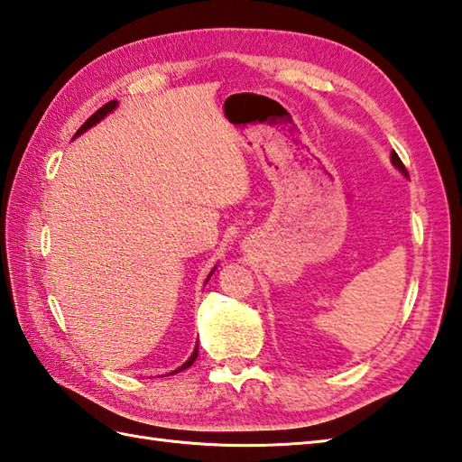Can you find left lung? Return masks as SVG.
<instances>
[{"mask_svg": "<svg viewBox=\"0 0 462 462\" xmlns=\"http://www.w3.org/2000/svg\"><path fill=\"white\" fill-rule=\"evenodd\" d=\"M391 162H393V164L397 166V169H399L401 172H403L405 176H409V174H407V169H405V164H403V162H401V159H399V156H397V152H395V151H393V152H391Z\"/></svg>", "mask_w": 462, "mask_h": 462, "instance_id": "obj_1", "label": "left lung"}]
</instances>
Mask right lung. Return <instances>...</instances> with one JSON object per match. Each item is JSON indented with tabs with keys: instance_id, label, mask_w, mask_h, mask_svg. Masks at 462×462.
Wrapping results in <instances>:
<instances>
[{
	"instance_id": "right-lung-1",
	"label": "right lung",
	"mask_w": 462,
	"mask_h": 462,
	"mask_svg": "<svg viewBox=\"0 0 462 462\" xmlns=\"http://www.w3.org/2000/svg\"><path fill=\"white\" fill-rule=\"evenodd\" d=\"M115 106H116V101H109V103H105L103 106H101V109L99 111H95L91 116H89V119H87L83 125H81V129L79 131H77L75 133V136H79V134H83L87 129H91V126L93 125H97V123H99L101 119H105V116L106 115H109L113 109H115ZM196 357H199V343H196V347H194V351H192V356L189 357V361H186L184 363V365H180L179 369H176V371H172V373H179V371H182V369H189L190 365H192V363L196 361Z\"/></svg>"
}]
</instances>
